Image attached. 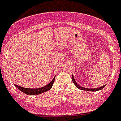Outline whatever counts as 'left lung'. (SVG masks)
Instances as JSON below:
<instances>
[{
    "instance_id": "1",
    "label": "left lung",
    "mask_w": 121,
    "mask_h": 121,
    "mask_svg": "<svg viewBox=\"0 0 121 121\" xmlns=\"http://www.w3.org/2000/svg\"><path fill=\"white\" fill-rule=\"evenodd\" d=\"M72 81H73V82L74 83V84L75 85V86H76L77 88H79V89L82 90L90 91H96L100 90H102V88H103L105 85H103V86H100V87H99V88H84V87H82V86H81L80 85H79L78 84H77L76 82L75 81V79H74V78L73 75H72Z\"/></svg>"
}]
</instances>
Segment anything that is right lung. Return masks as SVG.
Listing matches in <instances>:
<instances>
[{"mask_svg":"<svg viewBox=\"0 0 121 121\" xmlns=\"http://www.w3.org/2000/svg\"><path fill=\"white\" fill-rule=\"evenodd\" d=\"M54 79H55V77L53 78V79L51 81V82L49 83L48 84H47V85H45L43 87H41V88H24V87H22V86H20L17 85H16L14 84V85L17 87V88L21 90V91H22L23 93H25L26 95H40V94L42 93H44L45 91H47L50 90L52 86L53 85V83L54 82Z\"/></svg>","mask_w":121,"mask_h":121,"instance_id":"add662e5","label":"right lung"}]
</instances>
